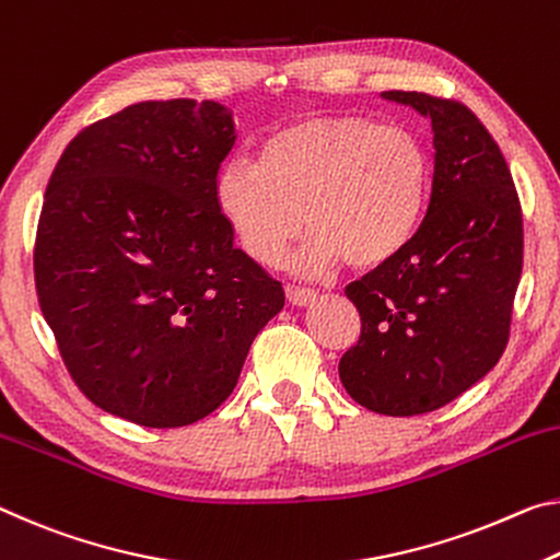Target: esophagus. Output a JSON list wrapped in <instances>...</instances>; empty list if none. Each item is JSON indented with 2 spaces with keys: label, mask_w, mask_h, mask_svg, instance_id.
Here are the masks:
<instances>
[{
  "label": "esophagus",
  "mask_w": 560,
  "mask_h": 560,
  "mask_svg": "<svg viewBox=\"0 0 560 560\" xmlns=\"http://www.w3.org/2000/svg\"><path fill=\"white\" fill-rule=\"evenodd\" d=\"M287 299L294 306H308L316 299V291L308 287H287Z\"/></svg>",
  "instance_id": "esophagus-1"
}]
</instances>
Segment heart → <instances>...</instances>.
<instances>
[{
	"mask_svg": "<svg viewBox=\"0 0 560 560\" xmlns=\"http://www.w3.org/2000/svg\"><path fill=\"white\" fill-rule=\"evenodd\" d=\"M429 186V147L411 127L334 114L271 131L259 164L226 162L214 201L259 264H277L304 224L314 226L296 266L316 273L341 259L351 269L394 259L421 224Z\"/></svg>",
	"mask_w": 560,
	"mask_h": 560,
	"instance_id": "b5f03b06",
	"label": "heart"
}]
</instances>
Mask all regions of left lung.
Listing matches in <instances>:
<instances>
[{"label": "left lung", "mask_w": 560, "mask_h": 560, "mask_svg": "<svg viewBox=\"0 0 560 560\" xmlns=\"http://www.w3.org/2000/svg\"><path fill=\"white\" fill-rule=\"evenodd\" d=\"M381 96L431 119V197L411 242L346 287L361 336L339 376L369 411L419 416L499 363L523 269V214L499 144L468 106L423 92Z\"/></svg>", "instance_id": "left-lung-1"}]
</instances>
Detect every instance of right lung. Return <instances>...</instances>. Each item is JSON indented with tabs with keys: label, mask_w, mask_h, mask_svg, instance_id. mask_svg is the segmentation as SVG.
<instances>
[{
	"label": "right lung",
	"mask_w": 560,
	"mask_h": 560,
	"mask_svg": "<svg viewBox=\"0 0 560 560\" xmlns=\"http://www.w3.org/2000/svg\"><path fill=\"white\" fill-rule=\"evenodd\" d=\"M236 144L217 102H139L69 141L34 244L42 314L89 401L149 429L234 392L281 281L234 246L214 201Z\"/></svg>",
	"instance_id": "obj_1"
}]
</instances>
